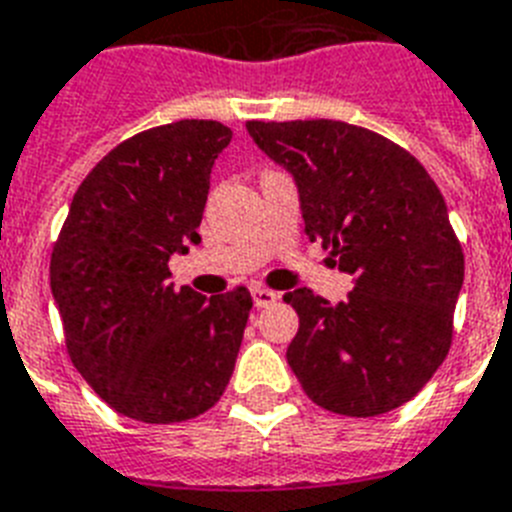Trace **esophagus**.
<instances>
[{
  "mask_svg": "<svg viewBox=\"0 0 512 512\" xmlns=\"http://www.w3.org/2000/svg\"><path fill=\"white\" fill-rule=\"evenodd\" d=\"M277 298H280V295L274 293V290H269V287H253V303L259 308L272 306V303H277Z\"/></svg>",
  "mask_w": 512,
  "mask_h": 512,
  "instance_id": "obj_1",
  "label": "esophagus"
}]
</instances>
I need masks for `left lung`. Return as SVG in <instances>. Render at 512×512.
Returning <instances> with one entry per match:
<instances>
[{
    "label": "left lung",
    "instance_id": "1",
    "mask_svg": "<svg viewBox=\"0 0 512 512\" xmlns=\"http://www.w3.org/2000/svg\"><path fill=\"white\" fill-rule=\"evenodd\" d=\"M266 156L293 172L311 243L353 277L348 301L308 287L287 363L303 392L340 416L369 418L416 395L453 345L463 248L424 164L374 130L340 120H248Z\"/></svg>",
    "mask_w": 512,
    "mask_h": 512
}]
</instances>
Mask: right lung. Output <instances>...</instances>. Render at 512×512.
Returning <instances> with one entry per match:
<instances>
[{"instance_id": "right-lung-1", "label": "right lung", "mask_w": 512, "mask_h": 512, "mask_svg": "<svg viewBox=\"0 0 512 512\" xmlns=\"http://www.w3.org/2000/svg\"><path fill=\"white\" fill-rule=\"evenodd\" d=\"M232 138L177 120L114 146L75 190L49 282L75 369L122 416L180 424L222 398L253 301L170 282V256L198 243L211 164Z\"/></svg>"}]
</instances>
